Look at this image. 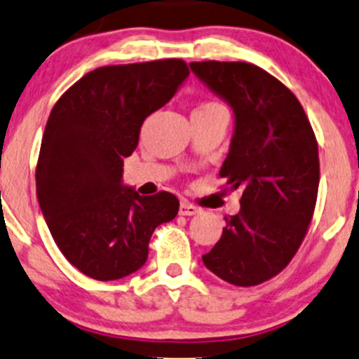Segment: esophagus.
Segmentation results:
<instances>
[{
  "label": "esophagus",
  "mask_w": 359,
  "mask_h": 359,
  "mask_svg": "<svg viewBox=\"0 0 359 359\" xmlns=\"http://www.w3.org/2000/svg\"><path fill=\"white\" fill-rule=\"evenodd\" d=\"M198 211H199V208L194 206L192 203H189V201H182L179 206V212L182 216H192V215H196Z\"/></svg>",
  "instance_id": "1"
}]
</instances>
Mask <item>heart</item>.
Masks as SVG:
<instances>
[{"label":"heart","mask_w":359,"mask_h":359,"mask_svg":"<svg viewBox=\"0 0 359 359\" xmlns=\"http://www.w3.org/2000/svg\"><path fill=\"white\" fill-rule=\"evenodd\" d=\"M215 105H218V104H203V105H201V107H198V109H208V107H215Z\"/></svg>","instance_id":"b5f03b06"}]
</instances>
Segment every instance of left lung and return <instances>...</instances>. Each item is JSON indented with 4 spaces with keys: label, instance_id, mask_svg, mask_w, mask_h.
I'll return each mask as SVG.
<instances>
[{
    "label": "left lung",
    "instance_id": "1",
    "mask_svg": "<svg viewBox=\"0 0 359 359\" xmlns=\"http://www.w3.org/2000/svg\"><path fill=\"white\" fill-rule=\"evenodd\" d=\"M191 69L235 114L219 177L242 189L240 211L203 255L211 273L235 286L279 274L300 249L317 203L318 147L298 98L250 62H191Z\"/></svg>",
    "mask_w": 359,
    "mask_h": 359
}]
</instances>
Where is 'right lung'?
<instances>
[{
  "instance_id": "obj_1",
  "label": "right lung",
  "mask_w": 359,
  "mask_h": 359,
  "mask_svg": "<svg viewBox=\"0 0 359 359\" xmlns=\"http://www.w3.org/2000/svg\"><path fill=\"white\" fill-rule=\"evenodd\" d=\"M189 76L182 59L104 66L86 73L50 110L35 186L50 235L78 271L114 281L148 259L155 228L172 222L179 199L140 196L122 184L141 126Z\"/></svg>"
}]
</instances>
